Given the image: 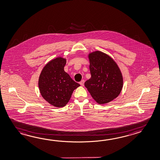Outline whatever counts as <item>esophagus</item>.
Returning <instances> with one entry per match:
<instances>
[{
    "mask_svg": "<svg viewBox=\"0 0 160 160\" xmlns=\"http://www.w3.org/2000/svg\"><path fill=\"white\" fill-rule=\"evenodd\" d=\"M80 84L82 85V86H84V80H82V81L80 82Z\"/></svg>",
    "mask_w": 160,
    "mask_h": 160,
    "instance_id": "34e87169",
    "label": "esophagus"
}]
</instances>
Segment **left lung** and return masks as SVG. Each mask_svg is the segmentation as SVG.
I'll return each mask as SVG.
<instances>
[{
	"label": "left lung",
	"instance_id": "1",
	"mask_svg": "<svg viewBox=\"0 0 160 160\" xmlns=\"http://www.w3.org/2000/svg\"><path fill=\"white\" fill-rule=\"evenodd\" d=\"M88 58L91 78L84 85L98 104L109 102L120 95L123 87L120 69L114 60L104 52H92Z\"/></svg>",
	"mask_w": 160,
	"mask_h": 160
}]
</instances>
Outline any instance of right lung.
<instances>
[{"instance_id":"right-lung-1","label":"right lung","mask_w":160,"mask_h":160,"mask_svg":"<svg viewBox=\"0 0 160 160\" xmlns=\"http://www.w3.org/2000/svg\"><path fill=\"white\" fill-rule=\"evenodd\" d=\"M66 59L58 57L42 68L38 85L42 98L50 104L60 108L68 102L72 93L80 84L64 71Z\"/></svg>"}]
</instances>
